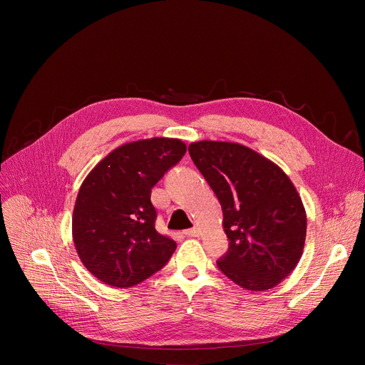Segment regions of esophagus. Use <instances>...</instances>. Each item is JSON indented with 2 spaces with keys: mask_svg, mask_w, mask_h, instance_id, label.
<instances>
[{
  "mask_svg": "<svg viewBox=\"0 0 365 365\" xmlns=\"http://www.w3.org/2000/svg\"><path fill=\"white\" fill-rule=\"evenodd\" d=\"M185 235L186 237H199L200 231H199V228H190V230L185 231Z\"/></svg>",
  "mask_w": 365,
  "mask_h": 365,
  "instance_id": "esophagus-1",
  "label": "esophagus"
}]
</instances>
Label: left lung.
Listing matches in <instances>:
<instances>
[{"label": "left lung", "instance_id": "obj_1", "mask_svg": "<svg viewBox=\"0 0 365 365\" xmlns=\"http://www.w3.org/2000/svg\"><path fill=\"white\" fill-rule=\"evenodd\" d=\"M189 154L217 195L230 240L217 262L251 292L276 287L297 266L306 240V211L289 176L259 153L230 141L202 140Z\"/></svg>", "mask_w": 365, "mask_h": 365}]
</instances>
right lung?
Listing matches in <instances>:
<instances>
[{
    "instance_id": "add662e5",
    "label": "right lung",
    "mask_w": 365,
    "mask_h": 365,
    "mask_svg": "<svg viewBox=\"0 0 365 365\" xmlns=\"http://www.w3.org/2000/svg\"><path fill=\"white\" fill-rule=\"evenodd\" d=\"M185 153L179 138L138 140L117 147L88 173L73 207L72 237L98 280L131 287L169 262L176 242L155 231L150 195Z\"/></svg>"
}]
</instances>
